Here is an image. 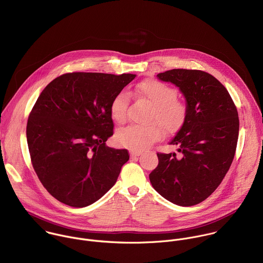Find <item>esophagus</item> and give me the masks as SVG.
Masks as SVG:
<instances>
[{
    "label": "esophagus",
    "instance_id": "1",
    "mask_svg": "<svg viewBox=\"0 0 263 263\" xmlns=\"http://www.w3.org/2000/svg\"><path fill=\"white\" fill-rule=\"evenodd\" d=\"M142 154V152L141 151H135V150H133V151H130V156L134 158V157H137V156H140Z\"/></svg>",
    "mask_w": 263,
    "mask_h": 263
}]
</instances>
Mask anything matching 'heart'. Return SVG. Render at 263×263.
Returning a JSON list of instances; mask_svg holds the SVG:
<instances>
[{
	"mask_svg": "<svg viewBox=\"0 0 263 263\" xmlns=\"http://www.w3.org/2000/svg\"><path fill=\"white\" fill-rule=\"evenodd\" d=\"M138 99L146 101L153 107L148 126L128 125L120 128L115 135V141L125 148L141 151L151 146L164 135L172 136L184 124L187 117V106L177 99V90L157 80L142 82L133 92ZM130 102V93L121 90L112 100L110 114L117 123L125 122Z\"/></svg>",
	"mask_w": 263,
	"mask_h": 263,
	"instance_id": "1",
	"label": "heart"
}]
</instances>
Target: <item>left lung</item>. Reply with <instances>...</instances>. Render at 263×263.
Masks as SVG:
<instances>
[{
  "mask_svg": "<svg viewBox=\"0 0 263 263\" xmlns=\"http://www.w3.org/2000/svg\"><path fill=\"white\" fill-rule=\"evenodd\" d=\"M157 78L179 88L187 117L170 143L179 155L157 153L159 162L149 178L166 200L193 206L216 190L231 167L239 137L237 107L228 89L205 71L172 69Z\"/></svg>",
  "mask_w": 263,
  "mask_h": 263,
  "instance_id": "left-lung-1",
  "label": "left lung"
}]
</instances>
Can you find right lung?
I'll list each match as a JSON object with an SVG mask.
<instances>
[{"mask_svg":"<svg viewBox=\"0 0 263 263\" xmlns=\"http://www.w3.org/2000/svg\"><path fill=\"white\" fill-rule=\"evenodd\" d=\"M136 74L71 72L53 80L37 98L26 125L31 163L46 190L71 207H86L116 182L129 159L113 149L110 106Z\"/></svg>","mask_w":263,"mask_h":263,"instance_id":"right-lung-1","label":"right lung"}]
</instances>
